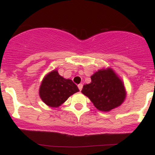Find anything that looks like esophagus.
Instances as JSON below:
<instances>
[{"label": "esophagus", "instance_id": "34e87169", "mask_svg": "<svg viewBox=\"0 0 155 155\" xmlns=\"http://www.w3.org/2000/svg\"><path fill=\"white\" fill-rule=\"evenodd\" d=\"M78 87H79V90L80 91H81V90H82V87H83V85L81 84H79L78 85Z\"/></svg>", "mask_w": 155, "mask_h": 155}]
</instances>
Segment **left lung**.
<instances>
[{
  "label": "left lung",
  "instance_id": "left-lung-1",
  "mask_svg": "<svg viewBox=\"0 0 155 155\" xmlns=\"http://www.w3.org/2000/svg\"><path fill=\"white\" fill-rule=\"evenodd\" d=\"M81 92L101 111L119 107L127 96L123 81L111 68L99 69L91 76V82L84 85Z\"/></svg>",
  "mask_w": 155,
  "mask_h": 155
}]
</instances>
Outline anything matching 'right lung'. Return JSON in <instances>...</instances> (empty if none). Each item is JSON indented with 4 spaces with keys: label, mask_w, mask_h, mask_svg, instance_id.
Returning <instances> with one entry per match:
<instances>
[{
    "label": "right lung",
    "mask_w": 155,
    "mask_h": 155,
    "mask_svg": "<svg viewBox=\"0 0 155 155\" xmlns=\"http://www.w3.org/2000/svg\"><path fill=\"white\" fill-rule=\"evenodd\" d=\"M79 91L72 80L63 78L54 69L44 77L39 88V96L48 106L57 108Z\"/></svg>",
    "instance_id": "1"
}]
</instances>
